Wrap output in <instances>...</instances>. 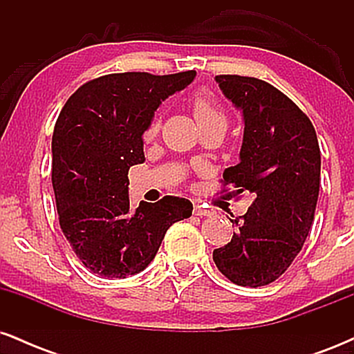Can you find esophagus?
Listing matches in <instances>:
<instances>
[{
  "instance_id": "1",
  "label": "esophagus",
  "mask_w": 354,
  "mask_h": 354,
  "mask_svg": "<svg viewBox=\"0 0 354 354\" xmlns=\"http://www.w3.org/2000/svg\"><path fill=\"white\" fill-rule=\"evenodd\" d=\"M194 214L196 216H213V209L206 208L205 205H201V203H194Z\"/></svg>"
}]
</instances>
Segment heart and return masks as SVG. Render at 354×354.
<instances>
[{
    "label": "heart",
    "instance_id": "b5f03b06",
    "mask_svg": "<svg viewBox=\"0 0 354 354\" xmlns=\"http://www.w3.org/2000/svg\"><path fill=\"white\" fill-rule=\"evenodd\" d=\"M191 108H193V115L196 118L198 124L205 123V121L211 120H225V113L221 111L219 104L208 95H198L191 101ZM158 129V121L149 126L148 135H153Z\"/></svg>",
    "mask_w": 354,
    "mask_h": 354
}]
</instances>
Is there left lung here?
<instances>
[{"instance_id":"8db88e82","label":"left lung","mask_w":354,"mask_h":354,"mask_svg":"<svg viewBox=\"0 0 354 354\" xmlns=\"http://www.w3.org/2000/svg\"><path fill=\"white\" fill-rule=\"evenodd\" d=\"M223 95L243 113L239 163L223 173L236 193L250 191L236 233L213 251L218 270L239 286H265L290 268L306 241L319 193L321 153L308 116L266 81L219 75Z\"/></svg>"}]
</instances>
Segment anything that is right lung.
Wrapping results in <instances>:
<instances>
[{
    "label": "right lung",
    "instance_id": "right-lung-1",
    "mask_svg": "<svg viewBox=\"0 0 354 354\" xmlns=\"http://www.w3.org/2000/svg\"><path fill=\"white\" fill-rule=\"evenodd\" d=\"M194 76L106 75L76 89L61 109L51 141L56 208L64 236L91 273H140L169 226L191 216V201L178 196L131 209L128 169L145 161L143 135L154 111Z\"/></svg>",
    "mask_w": 354,
    "mask_h": 354
}]
</instances>
